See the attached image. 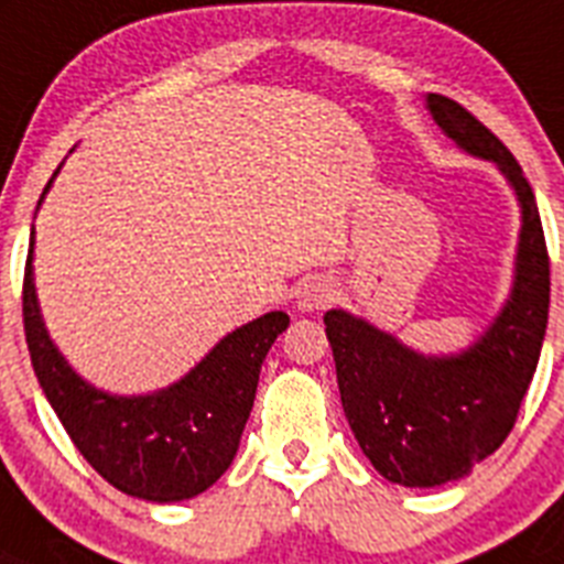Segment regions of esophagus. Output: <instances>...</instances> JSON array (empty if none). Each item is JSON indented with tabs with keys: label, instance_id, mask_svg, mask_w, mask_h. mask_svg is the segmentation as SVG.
I'll list each match as a JSON object with an SVG mask.
<instances>
[{
	"label": "esophagus",
	"instance_id": "1",
	"mask_svg": "<svg viewBox=\"0 0 564 564\" xmlns=\"http://www.w3.org/2000/svg\"><path fill=\"white\" fill-rule=\"evenodd\" d=\"M330 302H334V285L319 276L307 279L305 285L300 288V293H296V307H300L302 314H314V311H322Z\"/></svg>",
	"mask_w": 564,
	"mask_h": 564
}]
</instances>
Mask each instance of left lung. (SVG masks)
Segmentation results:
<instances>
[{
  "label": "left lung",
  "instance_id": "8db88e82",
  "mask_svg": "<svg viewBox=\"0 0 564 564\" xmlns=\"http://www.w3.org/2000/svg\"><path fill=\"white\" fill-rule=\"evenodd\" d=\"M447 139L499 167L522 210L511 296L474 345L431 356L341 307L325 314L341 408L388 482L436 488L468 476L505 442L536 370L551 305V264L533 191L511 151L454 99L427 94Z\"/></svg>",
  "mask_w": 564,
  "mask_h": 564
}]
</instances>
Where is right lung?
<instances>
[{
  "label": "right lung",
  "instance_id": "obj_1",
  "mask_svg": "<svg viewBox=\"0 0 564 564\" xmlns=\"http://www.w3.org/2000/svg\"><path fill=\"white\" fill-rule=\"evenodd\" d=\"M22 316L33 373L79 454L117 490L159 505L199 497L230 468L264 356L291 325L271 311L223 336L180 382L139 397L108 393L82 379L47 334L33 285V234Z\"/></svg>",
  "mask_w": 564,
  "mask_h": 564
}]
</instances>
